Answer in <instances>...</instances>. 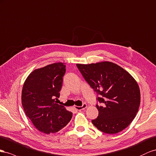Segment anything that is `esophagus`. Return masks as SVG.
<instances>
[{"label":"esophagus","instance_id":"esophagus-1","mask_svg":"<svg viewBox=\"0 0 156 156\" xmlns=\"http://www.w3.org/2000/svg\"><path fill=\"white\" fill-rule=\"evenodd\" d=\"M87 104H86V103H83V105H82V106H74V108L76 109L77 110H83V109H84V108H87Z\"/></svg>","mask_w":156,"mask_h":156}]
</instances>
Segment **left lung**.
Masks as SVG:
<instances>
[{"label": "left lung", "mask_w": 156, "mask_h": 156, "mask_svg": "<svg viewBox=\"0 0 156 156\" xmlns=\"http://www.w3.org/2000/svg\"><path fill=\"white\" fill-rule=\"evenodd\" d=\"M80 72L99 97L98 117L91 122L98 129L115 134L128 127L140 103L136 81L127 71L112 62L76 64Z\"/></svg>", "instance_id": "1"}]
</instances>
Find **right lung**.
<instances>
[{
	"label": "right lung",
	"mask_w": 156,
	"mask_h": 156,
	"mask_svg": "<svg viewBox=\"0 0 156 156\" xmlns=\"http://www.w3.org/2000/svg\"><path fill=\"white\" fill-rule=\"evenodd\" d=\"M65 67L63 63H55L34 70L23 84L21 102L25 114L34 127L45 134L58 132L73 116L64 106L56 103Z\"/></svg>",
	"instance_id": "right-lung-1"
}]
</instances>
